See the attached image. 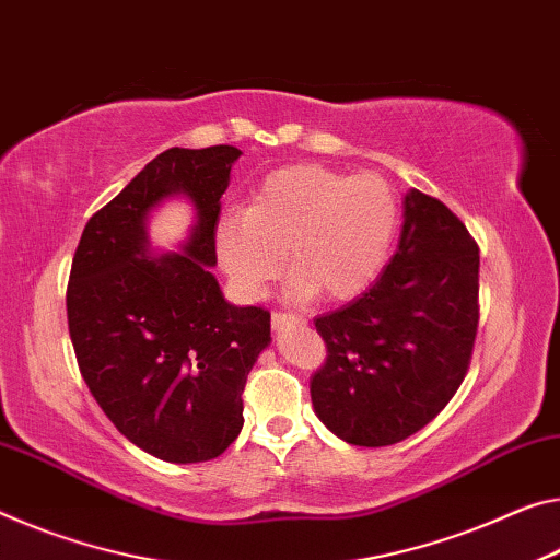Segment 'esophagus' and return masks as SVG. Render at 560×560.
I'll use <instances>...</instances> for the list:
<instances>
[{
	"label": "esophagus",
	"instance_id": "1",
	"mask_svg": "<svg viewBox=\"0 0 560 560\" xmlns=\"http://www.w3.org/2000/svg\"><path fill=\"white\" fill-rule=\"evenodd\" d=\"M306 318H301L296 314H273L271 316V328L273 331H283L289 326H304Z\"/></svg>",
	"mask_w": 560,
	"mask_h": 560
}]
</instances>
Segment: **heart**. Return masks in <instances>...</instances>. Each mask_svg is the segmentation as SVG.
<instances>
[{
	"mask_svg": "<svg viewBox=\"0 0 560 560\" xmlns=\"http://www.w3.org/2000/svg\"><path fill=\"white\" fill-rule=\"evenodd\" d=\"M401 224L394 186L378 174H343L294 164L266 174L244 211L214 224V254L238 296L256 301L279 277L287 252V294L341 301L369 289L392 256Z\"/></svg>",
	"mask_w": 560,
	"mask_h": 560,
	"instance_id": "heart-1",
	"label": "heart"
}]
</instances>
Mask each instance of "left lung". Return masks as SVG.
Masks as SVG:
<instances>
[{
  "label": "left lung",
  "instance_id": "left-lung-1",
  "mask_svg": "<svg viewBox=\"0 0 560 560\" xmlns=\"http://www.w3.org/2000/svg\"><path fill=\"white\" fill-rule=\"evenodd\" d=\"M312 404L334 436L392 446L458 392L478 326V246L446 203L408 189L394 259L366 294L316 318Z\"/></svg>",
  "mask_w": 560,
  "mask_h": 560
}]
</instances>
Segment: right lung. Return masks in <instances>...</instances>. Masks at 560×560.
<instances>
[{"mask_svg": "<svg viewBox=\"0 0 560 560\" xmlns=\"http://www.w3.org/2000/svg\"><path fill=\"white\" fill-rule=\"evenodd\" d=\"M236 147L166 149L86 221L67 318L89 392L135 446L168 464L224 454L244 425L246 376L271 343V316L229 304L211 273L221 194ZM186 198L195 224L156 253L148 219Z\"/></svg>", "mask_w": 560, "mask_h": 560, "instance_id": "obj_1", "label": "right lung"}]
</instances>
